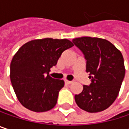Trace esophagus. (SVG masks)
<instances>
[{"label": "esophagus", "mask_w": 129, "mask_h": 129, "mask_svg": "<svg viewBox=\"0 0 129 129\" xmlns=\"http://www.w3.org/2000/svg\"><path fill=\"white\" fill-rule=\"evenodd\" d=\"M65 83L67 84H71L73 83V81H67V80H66L65 81Z\"/></svg>", "instance_id": "1"}]
</instances>
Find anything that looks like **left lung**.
Segmentation results:
<instances>
[{"instance_id":"left-lung-1","label":"left lung","mask_w":129,"mask_h":129,"mask_svg":"<svg viewBox=\"0 0 129 129\" xmlns=\"http://www.w3.org/2000/svg\"><path fill=\"white\" fill-rule=\"evenodd\" d=\"M72 42L84 54L87 60L86 72L91 83L75 95L78 106L90 113L102 111L115 101L125 77L122 53L109 41L84 37Z\"/></svg>"}]
</instances>
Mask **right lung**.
<instances>
[{
  "label": "right lung",
  "mask_w": 129,
  "mask_h": 129,
  "mask_svg": "<svg viewBox=\"0 0 129 129\" xmlns=\"http://www.w3.org/2000/svg\"><path fill=\"white\" fill-rule=\"evenodd\" d=\"M74 45L66 39L45 38L23 45L10 63V80L20 103L34 112H45L57 104L63 80L48 74L65 50Z\"/></svg>",
  "instance_id": "right-lung-1"
}]
</instances>
